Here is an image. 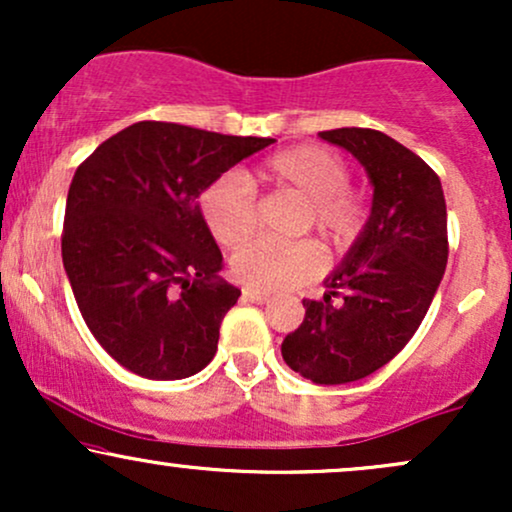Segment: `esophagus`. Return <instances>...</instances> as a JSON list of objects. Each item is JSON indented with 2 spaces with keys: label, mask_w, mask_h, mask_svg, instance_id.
I'll use <instances>...</instances> for the list:
<instances>
[{
  "label": "esophagus",
  "mask_w": 512,
  "mask_h": 512,
  "mask_svg": "<svg viewBox=\"0 0 512 512\" xmlns=\"http://www.w3.org/2000/svg\"><path fill=\"white\" fill-rule=\"evenodd\" d=\"M243 298H245V301H250V303H257V305H264V303H269V293H264V291H257V289H243Z\"/></svg>",
  "instance_id": "34e87169"
}]
</instances>
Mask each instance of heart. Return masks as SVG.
<instances>
[{
	"label": "heart",
	"instance_id": "b5f03b06",
	"mask_svg": "<svg viewBox=\"0 0 512 512\" xmlns=\"http://www.w3.org/2000/svg\"><path fill=\"white\" fill-rule=\"evenodd\" d=\"M267 185L286 187L305 202L303 226H313L332 245L354 243L366 223V204L349 187V166L342 156L317 144H301L269 156L257 168ZM204 226L221 245H238L255 228V195L240 175L211 180L197 199ZM322 267V255L310 240L255 238L231 257L238 281L262 291H284L313 279Z\"/></svg>",
	"mask_w": 512,
	"mask_h": 512
}]
</instances>
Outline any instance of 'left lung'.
Here are the masks:
<instances>
[{
	"label": "left lung",
	"mask_w": 512,
	"mask_h": 512,
	"mask_svg": "<svg viewBox=\"0 0 512 512\" xmlns=\"http://www.w3.org/2000/svg\"><path fill=\"white\" fill-rule=\"evenodd\" d=\"M317 137L361 163L373 204L322 301H303L281 356L315 385H344L390 363L419 330L448 264V211L438 175L387 134L342 127Z\"/></svg>",
	"instance_id": "8db88e82"
}]
</instances>
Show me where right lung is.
<instances>
[{"label":"right lung","mask_w":512,"mask_h":512,"mask_svg":"<svg viewBox=\"0 0 512 512\" xmlns=\"http://www.w3.org/2000/svg\"><path fill=\"white\" fill-rule=\"evenodd\" d=\"M269 137H228L175 122H137L76 168L62 262L98 344L149 380H180L216 354L240 296L199 216V192Z\"/></svg>","instance_id":"1"}]
</instances>
